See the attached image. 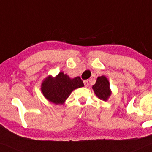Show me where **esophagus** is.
I'll list each match as a JSON object with an SVG mask.
<instances>
[{
    "instance_id": "obj_1",
    "label": "esophagus",
    "mask_w": 152,
    "mask_h": 152,
    "mask_svg": "<svg viewBox=\"0 0 152 152\" xmlns=\"http://www.w3.org/2000/svg\"><path fill=\"white\" fill-rule=\"evenodd\" d=\"M84 84H85V87H87L89 86V82H88V80H84Z\"/></svg>"
}]
</instances>
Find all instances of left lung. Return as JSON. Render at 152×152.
Wrapping results in <instances>:
<instances>
[{
  "label": "left lung",
  "instance_id": "1",
  "mask_svg": "<svg viewBox=\"0 0 152 152\" xmlns=\"http://www.w3.org/2000/svg\"><path fill=\"white\" fill-rule=\"evenodd\" d=\"M92 89L96 96L105 102L108 101L112 93L110 89L109 81L104 75L97 77L96 83L92 86Z\"/></svg>",
  "mask_w": 152,
  "mask_h": 152
}]
</instances>
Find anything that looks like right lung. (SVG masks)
Listing matches in <instances>:
<instances>
[{"label":"right lung","mask_w":152,"mask_h":152,"mask_svg":"<svg viewBox=\"0 0 152 152\" xmlns=\"http://www.w3.org/2000/svg\"><path fill=\"white\" fill-rule=\"evenodd\" d=\"M80 77L70 78L63 72L56 77L48 75L44 78L41 85V91L48 102L58 105H63L72 91L84 87Z\"/></svg>","instance_id":"1"}]
</instances>
